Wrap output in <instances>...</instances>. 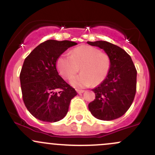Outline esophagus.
<instances>
[{"label":"esophagus","instance_id":"esophagus-1","mask_svg":"<svg viewBox=\"0 0 155 155\" xmlns=\"http://www.w3.org/2000/svg\"><path fill=\"white\" fill-rule=\"evenodd\" d=\"M76 92H77L79 94H81V93H83L84 92V90H76Z\"/></svg>","mask_w":155,"mask_h":155}]
</instances>
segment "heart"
Wrapping results in <instances>:
<instances>
[{"instance_id":"obj_1","label":"heart","mask_w":155,"mask_h":155,"mask_svg":"<svg viewBox=\"0 0 155 155\" xmlns=\"http://www.w3.org/2000/svg\"><path fill=\"white\" fill-rule=\"evenodd\" d=\"M57 68L64 79H70L78 71L79 75L71 80V84L78 88L98 85L107 77L111 68V59L106 53L90 46H81L70 55L62 54L57 60Z\"/></svg>"}]
</instances>
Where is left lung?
Segmentation results:
<instances>
[{
	"instance_id": "left-lung-1",
	"label": "left lung",
	"mask_w": 155,
	"mask_h": 155,
	"mask_svg": "<svg viewBox=\"0 0 155 155\" xmlns=\"http://www.w3.org/2000/svg\"><path fill=\"white\" fill-rule=\"evenodd\" d=\"M104 49L111 59V68L106 79L92 89L95 99L88 108L95 118L110 121L120 118L129 109L136 92L137 71L130 56L118 46L104 41H87Z\"/></svg>"
}]
</instances>
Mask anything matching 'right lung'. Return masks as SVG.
Returning <instances> with one entry per match:
<instances>
[{
    "label": "right lung",
    "mask_w": 155,
    "mask_h": 155,
    "mask_svg": "<svg viewBox=\"0 0 155 155\" xmlns=\"http://www.w3.org/2000/svg\"><path fill=\"white\" fill-rule=\"evenodd\" d=\"M77 43L48 40L39 44L25 60L19 79L22 98L38 120L55 122L65 117L77 92L64 81L56 68L57 60Z\"/></svg>",
    "instance_id": "1"
}]
</instances>
